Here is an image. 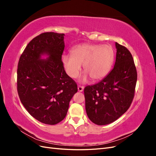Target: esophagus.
<instances>
[{"label": "esophagus", "instance_id": "34e87169", "mask_svg": "<svg viewBox=\"0 0 156 156\" xmlns=\"http://www.w3.org/2000/svg\"><path fill=\"white\" fill-rule=\"evenodd\" d=\"M84 89V87L83 86H81V85H78V91L79 92H82Z\"/></svg>", "mask_w": 156, "mask_h": 156}]
</instances>
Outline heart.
Returning <instances> with one entry per match:
<instances>
[{
	"label": "heart",
	"mask_w": 156,
	"mask_h": 156,
	"mask_svg": "<svg viewBox=\"0 0 156 156\" xmlns=\"http://www.w3.org/2000/svg\"><path fill=\"white\" fill-rule=\"evenodd\" d=\"M72 55H63L62 63L66 72L72 78H76L81 69L85 74L83 80L88 76L93 81L104 78L109 73L115 60V51L111 45L96 44H83L74 46Z\"/></svg>",
	"instance_id": "obj_1"
}]
</instances>
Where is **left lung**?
Returning <instances> with one entry per match:
<instances>
[{
	"label": "left lung",
	"mask_w": 156,
	"mask_h": 156,
	"mask_svg": "<svg viewBox=\"0 0 156 156\" xmlns=\"http://www.w3.org/2000/svg\"><path fill=\"white\" fill-rule=\"evenodd\" d=\"M115 66L102 81L84 89L89 119L97 125L116 120L129 108L135 96L137 73L132 55L116 42Z\"/></svg>",
	"instance_id": "8db88e82"
}]
</instances>
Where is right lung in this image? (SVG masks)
I'll list each match as a JSON object with an SVG mask.
<instances>
[{"label": "right lung", "mask_w": 156, "mask_h": 156, "mask_svg": "<svg viewBox=\"0 0 156 156\" xmlns=\"http://www.w3.org/2000/svg\"><path fill=\"white\" fill-rule=\"evenodd\" d=\"M64 34L44 32L34 37L19 60L17 89L30 115L42 123L55 125L66 116L69 103L77 92V83L62 63ZM48 54L50 57L41 60Z\"/></svg>", "instance_id": "right-lung-1"}]
</instances>
